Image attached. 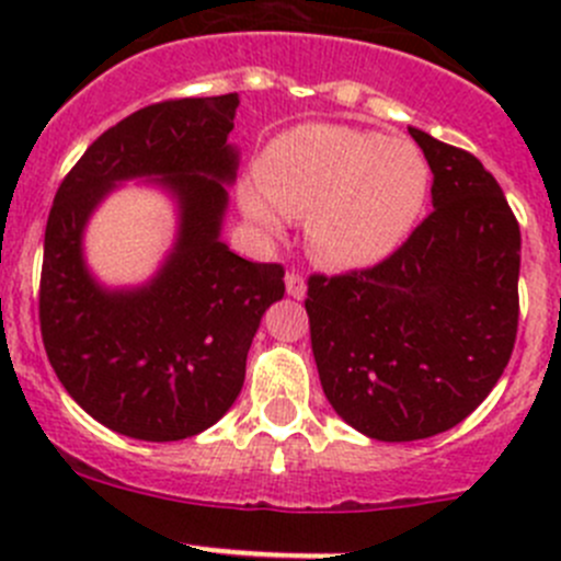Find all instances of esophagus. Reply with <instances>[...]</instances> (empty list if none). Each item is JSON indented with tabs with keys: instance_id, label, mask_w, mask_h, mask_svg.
I'll use <instances>...</instances> for the list:
<instances>
[{
	"instance_id": "esophagus-1",
	"label": "esophagus",
	"mask_w": 561,
	"mask_h": 561,
	"mask_svg": "<svg viewBox=\"0 0 561 561\" xmlns=\"http://www.w3.org/2000/svg\"><path fill=\"white\" fill-rule=\"evenodd\" d=\"M285 285H287V296L298 298V301H301V298L307 296V282H304V276L296 274V271H287Z\"/></svg>"
}]
</instances>
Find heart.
I'll list each match as a JSON object with an SVG mask.
<instances>
[{
  "label": "heart",
  "instance_id": "1",
  "mask_svg": "<svg viewBox=\"0 0 561 561\" xmlns=\"http://www.w3.org/2000/svg\"><path fill=\"white\" fill-rule=\"evenodd\" d=\"M257 186L241 195L265 233L282 214L307 217V247L333 271H360L399 252L428 201L426 157L412 140L382 138L344 124H301L260 154Z\"/></svg>",
  "mask_w": 561,
  "mask_h": 561
}]
</instances>
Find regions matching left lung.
Masks as SVG:
<instances>
[{
    "label": "left lung",
    "instance_id": "1",
    "mask_svg": "<svg viewBox=\"0 0 561 561\" xmlns=\"http://www.w3.org/2000/svg\"><path fill=\"white\" fill-rule=\"evenodd\" d=\"M434 211L366 271L312 276L322 393L355 432L412 443L461 423L496 386L518 328L522 230L478 157L410 127Z\"/></svg>",
    "mask_w": 561,
    "mask_h": 561
}]
</instances>
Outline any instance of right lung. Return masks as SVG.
<instances>
[{
	"label": "right lung",
	"instance_id": "obj_1",
	"mask_svg": "<svg viewBox=\"0 0 561 561\" xmlns=\"http://www.w3.org/2000/svg\"><path fill=\"white\" fill-rule=\"evenodd\" d=\"M239 94L140 107L100 135L61 181L45 225L39 331L67 393L94 421L146 443L195 437L233 407L247 353L285 271L222 241L239 171ZM127 180L172 197L176 236L146 283L111 288L88 268L91 214Z\"/></svg>",
	"mask_w": 561,
	"mask_h": 561
}]
</instances>
